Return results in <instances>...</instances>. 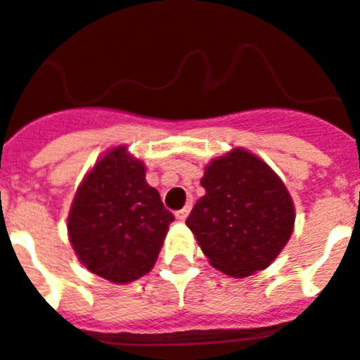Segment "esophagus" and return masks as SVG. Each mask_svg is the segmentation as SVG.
Wrapping results in <instances>:
<instances>
[{
	"label": "esophagus",
	"instance_id": "obj_1",
	"mask_svg": "<svg viewBox=\"0 0 360 360\" xmlns=\"http://www.w3.org/2000/svg\"><path fill=\"white\" fill-rule=\"evenodd\" d=\"M188 215H189V206H188V208L178 210V212H176V219L178 221H186V219H188Z\"/></svg>",
	"mask_w": 360,
	"mask_h": 360
}]
</instances>
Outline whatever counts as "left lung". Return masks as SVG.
Segmentation results:
<instances>
[{"label":"left lung","mask_w":360,"mask_h":360,"mask_svg":"<svg viewBox=\"0 0 360 360\" xmlns=\"http://www.w3.org/2000/svg\"><path fill=\"white\" fill-rule=\"evenodd\" d=\"M206 195L186 225L210 264L230 277H247L271 264L292 236L294 202L281 178L243 148L217 158L204 171Z\"/></svg>","instance_id":"left-lung-1"}]
</instances>
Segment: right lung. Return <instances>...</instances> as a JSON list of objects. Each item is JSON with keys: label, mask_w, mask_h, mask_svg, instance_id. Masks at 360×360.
Wrapping results in <instances>:
<instances>
[{"label": "right lung", "mask_w": 360, "mask_h": 360, "mask_svg": "<svg viewBox=\"0 0 360 360\" xmlns=\"http://www.w3.org/2000/svg\"><path fill=\"white\" fill-rule=\"evenodd\" d=\"M172 221L160 193L146 184L145 165L119 146L77 189L68 234L89 271L124 284L150 271Z\"/></svg>", "instance_id": "right-lung-1"}]
</instances>
